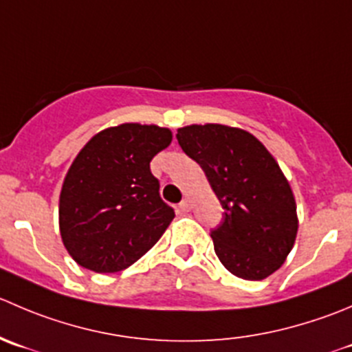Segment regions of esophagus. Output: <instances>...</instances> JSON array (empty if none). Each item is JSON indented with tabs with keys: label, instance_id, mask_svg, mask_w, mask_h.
<instances>
[{
	"label": "esophagus",
	"instance_id": "obj_1",
	"mask_svg": "<svg viewBox=\"0 0 352 352\" xmlns=\"http://www.w3.org/2000/svg\"><path fill=\"white\" fill-rule=\"evenodd\" d=\"M179 208H180V210H182V211H189V210H190V203H189V199L180 201Z\"/></svg>",
	"mask_w": 352,
	"mask_h": 352
}]
</instances>
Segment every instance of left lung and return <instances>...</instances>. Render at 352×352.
I'll return each mask as SVG.
<instances>
[{
  "label": "left lung",
  "mask_w": 352,
  "mask_h": 352,
  "mask_svg": "<svg viewBox=\"0 0 352 352\" xmlns=\"http://www.w3.org/2000/svg\"><path fill=\"white\" fill-rule=\"evenodd\" d=\"M177 141L203 168L223 218L211 230L214 252L232 275L261 280L280 268L298 234L296 201L280 166L249 132L189 125Z\"/></svg>",
  "instance_id": "left-lung-1"
}]
</instances>
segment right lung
Here are the masks:
<instances>
[{
    "mask_svg": "<svg viewBox=\"0 0 352 352\" xmlns=\"http://www.w3.org/2000/svg\"><path fill=\"white\" fill-rule=\"evenodd\" d=\"M172 142L156 125L124 124L94 135L72 163L60 194L63 244L96 274L125 270L175 217L149 163Z\"/></svg>",
    "mask_w": 352,
    "mask_h": 352,
    "instance_id": "1",
    "label": "right lung"
}]
</instances>
